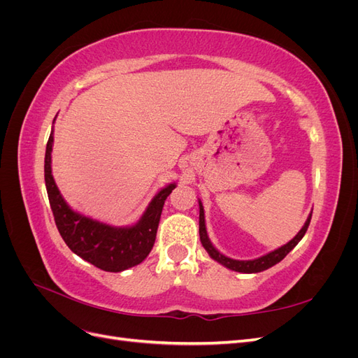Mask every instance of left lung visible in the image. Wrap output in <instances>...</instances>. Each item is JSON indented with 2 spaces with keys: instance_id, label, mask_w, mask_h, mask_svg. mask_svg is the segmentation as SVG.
I'll return each instance as SVG.
<instances>
[{
  "instance_id": "8db88e82",
  "label": "left lung",
  "mask_w": 358,
  "mask_h": 358,
  "mask_svg": "<svg viewBox=\"0 0 358 358\" xmlns=\"http://www.w3.org/2000/svg\"><path fill=\"white\" fill-rule=\"evenodd\" d=\"M199 206H200V221H199V231H200V241L203 248L208 251V254L215 259V262H218L220 264L225 266L227 268L234 270V272H241V273H258V272H263V270L272 267L275 264H278L280 259H284L287 257V254L291 251L292 248H294L301 239L303 236H305L310 218H312V213L308 216V220L305 222V225L301 227V230L294 236V239H291L287 245L280 246L275 251L268 252L263 257L255 258V259H233L222 255L218 249H215V246L210 243L209 237H208V231H206V224H204V209H203V204L199 200Z\"/></svg>"
}]
</instances>
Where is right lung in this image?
I'll return each instance as SVG.
<instances>
[{
  "instance_id": "obj_1",
  "label": "right lung",
  "mask_w": 358,
  "mask_h": 358,
  "mask_svg": "<svg viewBox=\"0 0 358 358\" xmlns=\"http://www.w3.org/2000/svg\"><path fill=\"white\" fill-rule=\"evenodd\" d=\"M55 122V119H53ZM53 129L46 145L45 182L53 218L64 242L71 251L106 272H122L143 262L157 237L162 206L176 183L158 191L145 213L131 227H112L74 212L62 199L52 176Z\"/></svg>"
}]
</instances>
